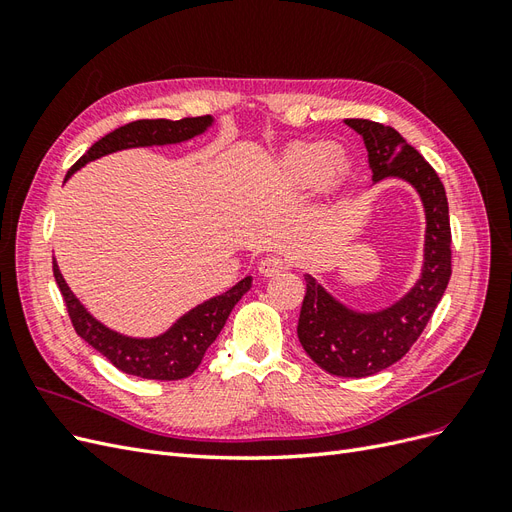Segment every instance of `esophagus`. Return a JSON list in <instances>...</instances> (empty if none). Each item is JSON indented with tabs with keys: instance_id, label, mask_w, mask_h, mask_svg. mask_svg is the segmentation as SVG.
Masks as SVG:
<instances>
[{
	"instance_id": "esophagus-1",
	"label": "esophagus",
	"mask_w": 512,
	"mask_h": 512,
	"mask_svg": "<svg viewBox=\"0 0 512 512\" xmlns=\"http://www.w3.org/2000/svg\"><path fill=\"white\" fill-rule=\"evenodd\" d=\"M288 269V260L282 256H265L258 262V271L265 277H275Z\"/></svg>"
}]
</instances>
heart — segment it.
Returning a JSON list of instances; mask_svg holds the SVG:
<instances>
[{"label": "heart", "mask_w": 512, "mask_h": 512, "mask_svg": "<svg viewBox=\"0 0 512 512\" xmlns=\"http://www.w3.org/2000/svg\"><path fill=\"white\" fill-rule=\"evenodd\" d=\"M350 168L348 153L327 141L290 143L277 156L271 179L282 190H331L342 181Z\"/></svg>", "instance_id": "obj_1"}]
</instances>
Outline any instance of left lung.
I'll use <instances>...</instances> for the list:
<instances>
[{
	"mask_svg": "<svg viewBox=\"0 0 512 512\" xmlns=\"http://www.w3.org/2000/svg\"><path fill=\"white\" fill-rule=\"evenodd\" d=\"M346 126L363 136L374 183H410L421 196L427 222L421 277L404 297L378 312H356L305 275L307 292L297 327L303 350L333 376L365 378L397 363L427 327L451 280V222L438 173L404 136L369 119H346Z\"/></svg>",
	"mask_w": 512,
	"mask_h": 512,
	"instance_id": "left-lung-1",
	"label": "left lung"
}]
</instances>
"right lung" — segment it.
<instances>
[{"label": "right lung", "mask_w": 512, "mask_h": 512, "mask_svg": "<svg viewBox=\"0 0 512 512\" xmlns=\"http://www.w3.org/2000/svg\"><path fill=\"white\" fill-rule=\"evenodd\" d=\"M213 126V117H185L179 121L170 119H141L132 121L128 126H121L111 134L102 136L98 143L89 147L85 156L76 162L66 175V181L83 168L108 153L134 147H153V145H177L190 138L203 134ZM53 275L61 290V297L68 307L74 331L85 342L106 356L123 374L147 378V380H181L194 374L196 367L203 361L207 348L220 335L224 324L243 294L252 288V275L243 277L239 284L230 290L218 294L192 307L188 314H183L173 327L156 337H130L121 335L106 324L91 316L85 305L74 297L68 288L64 275H61L57 262L53 260Z\"/></svg>", "instance_id": "1"}]
</instances>
